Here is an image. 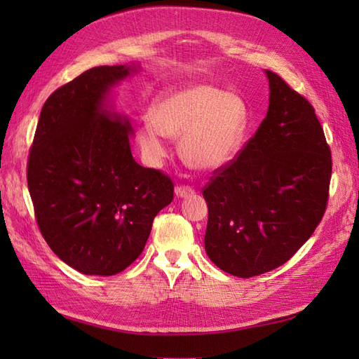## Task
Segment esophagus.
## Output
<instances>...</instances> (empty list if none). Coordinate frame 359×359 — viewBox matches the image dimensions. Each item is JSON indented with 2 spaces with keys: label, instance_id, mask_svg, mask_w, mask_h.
<instances>
[{
  "label": "esophagus",
  "instance_id": "esophagus-1",
  "mask_svg": "<svg viewBox=\"0 0 359 359\" xmlns=\"http://www.w3.org/2000/svg\"><path fill=\"white\" fill-rule=\"evenodd\" d=\"M194 194L196 191L191 187H187V185L175 187V196L180 197V199H188V197H193Z\"/></svg>",
  "mask_w": 359,
  "mask_h": 359
}]
</instances>
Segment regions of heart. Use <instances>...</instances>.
I'll return each instance as SVG.
<instances>
[{
  "mask_svg": "<svg viewBox=\"0 0 359 359\" xmlns=\"http://www.w3.org/2000/svg\"><path fill=\"white\" fill-rule=\"evenodd\" d=\"M137 129V143L151 163L166 152V140L179 139L184 162L194 170L216 171L239 156L245 142L250 111L242 95L208 83H188L160 94Z\"/></svg>",
  "mask_w": 359,
  "mask_h": 359,
  "instance_id": "1",
  "label": "heart"
}]
</instances>
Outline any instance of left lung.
Here are the masks:
<instances>
[{
	"label": "left lung",
	"mask_w": 359,
	"mask_h": 359,
	"mask_svg": "<svg viewBox=\"0 0 359 359\" xmlns=\"http://www.w3.org/2000/svg\"><path fill=\"white\" fill-rule=\"evenodd\" d=\"M265 74L266 117L203 188L205 251L238 278L285 264L313 234L329 201L332 154L313 106L278 74Z\"/></svg>",
	"instance_id": "left-lung-1"
}]
</instances>
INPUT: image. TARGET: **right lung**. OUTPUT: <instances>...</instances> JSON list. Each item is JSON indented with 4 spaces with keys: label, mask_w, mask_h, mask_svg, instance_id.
I'll return each instance as SVG.
<instances>
[{
    "label": "right lung",
    "mask_w": 359,
    "mask_h": 359,
    "mask_svg": "<svg viewBox=\"0 0 359 359\" xmlns=\"http://www.w3.org/2000/svg\"><path fill=\"white\" fill-rule=\"evenodd\" d=\"M135 66H98L46 100L27 160L36 224L50 250L89 276H112L144 248L172 180L135 162L129 120L108 95Z\"/></svg>",
    "instance_id": "right-lung-1"
}]
</instances>
